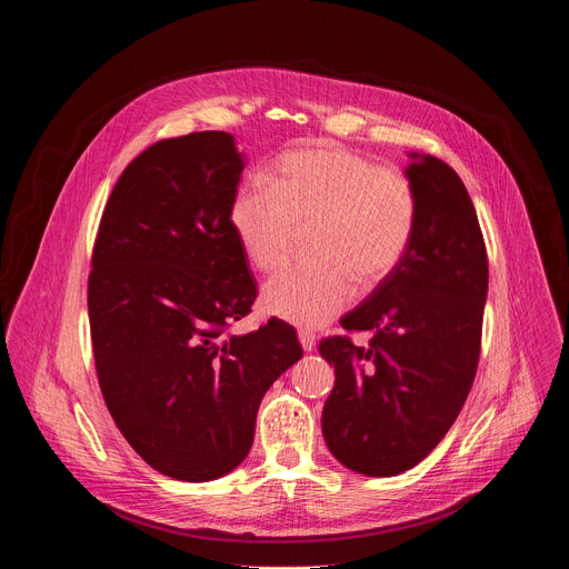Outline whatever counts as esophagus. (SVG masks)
Wrapping results in <instances>:
<instances>
[{"label":"esophagus","mask_w":569,"mask_h":569,"mask_svg":"<svg viewBox=\"0 0 569 569\" xmlns=\"http://www.w3.org/2000/svg\"><path fill=\"white\" fill-rule=\"evenodd\" d=\"M299 342H301L303 351H312V349H315V342H317V338H315V333H312V331H308V329H301V331H299Z\"/></svg>","instance_id":"obj_1"}]
</instances>
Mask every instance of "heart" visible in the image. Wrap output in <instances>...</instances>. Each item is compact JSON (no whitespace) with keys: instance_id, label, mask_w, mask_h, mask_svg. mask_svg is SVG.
Wrapping results in <instances>:
<instances>
[{"instance_id":"heart-1","label":"heart","mask_w":569,"mask_h":569,"mask_svg":"<svg viewBox=\"0 0 569 569\" xmlns=\"http://www.w3.org/2000/svg\"><path fill=\"white\" fill-rule=\"evenodd\" d=\"M419 202L412 182L345 146L297 148L279 157L270 187L242 184L229 227L261 272L281 268L301 229L315 259L295 263L263 288V308L299 327H321L360 290L385 283L408 257Z\"/></svg>"}]
</instances>
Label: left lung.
<instances>
[{"mask_svg": "<svg viewBox=\"0 0 569 569\" xmlns=\"http://www.w3.org/2000/svg\"><path fill=\"white\" fill-rule=\"evenodd\" d=\"M417 157V154H415ZM419 202L412 248L396 272L323 338L336 367L321 432L347 468L389 477L417 466L446 437L472 387L489 259L472 200L446 161L408 167ZM371 330L367 348L349 332Z\"/></svg>", "mask_w": 569, "mask_h": 569, "instance_id": "obj_1", "label": "left lung"}]
</instances>
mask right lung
I'll return each instance as SVG.
<instances>
[{
  "label": "right lung",
  "instance_id": "add662e5",
  "mask_svg": "<svg viewBox=\"0 0 569 569\" xmlns=\"http://www.w3.org/2000/svg\"><path fill=\"white\" fill-rule=\"evenodd\" d=\"M240 173L229 132L161 139L117 180L94 240L88 310L106 405L137 455L182 481L248 457L261 398L303 356L277 317L231 336L257 299L229 227Z\"/></svg>",
  "mask_w": 569,
  "mask_h": 569
}]
</instances>
